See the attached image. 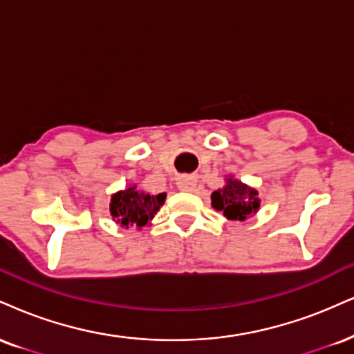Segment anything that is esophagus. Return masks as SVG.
Instances as JSON below:
<instances>
[{"mask_svg":"<svg viewBox=\"0 0 354 354\" xmlns=\"http://www.w3.org/2000/svg\"><path fill=\"white\" fill-rule=\"evenodd\" d=\"M196 185H198V180H196L193 174H183V176L176 178V186L181 191H193Z\"/></svg>","mask_w":354,"mask_h":354,"instance_id":"obj_1","label":"esophagus"}]
</instances>
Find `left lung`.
Here are the masks:
<instances>
[{
    "label": "left lung",
    "instance_id": "8db88e82",
    "mask_svg": "<svg viewBox=\"0 0 354 354\" xmlns=\"http://www.w3.org/2000/svg\"><path fill=\"white\" fill-rule=\"evenodd\" d=\"M211 204L231 221H245L261 207L259 191L232 176L225 178V186L211 194Z\"/></svg>",
    "mask_w": 354,
    "mask_h": 354
}]
</instances>
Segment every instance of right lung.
Here are the masks:
<instances>
[{
    "label": "right lung",
    "mask_w": 354,
    "mask_h": 354,
    "mask_svg": "<svg viewBox=\"0 0 354 354\" xmlns=\"http://www.w3.org/2000/svg\"><path fill=\"white\" fill-rule=\"evenodd\" d=\"M165 199L166 193L156 196L147 194L136 189V185H133L112 196L110 214L122 227H130V225L143 227L155 218L156 212L163 206Z\"/></svg>",
    "instance_id": "1"
}]
</instances>
